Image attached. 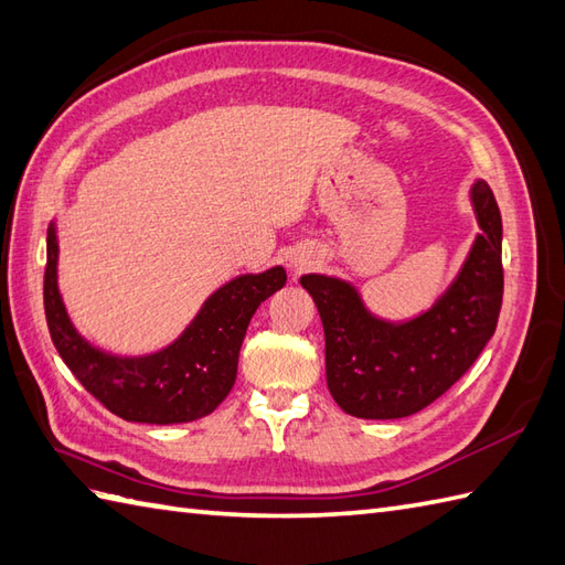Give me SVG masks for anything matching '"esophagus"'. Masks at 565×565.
<instances>
[{
	"label": "esophagus",
	"mask_w": 565,
	"mask_h": 565,
	"mask_svg": "<svg viewBox=\"0 0 565 565\" xmlns=\"http://www.w3.org/2000/svg\"><path fill=\"white\" fill-rule=\"evenodd\" d=\"M292 266H295V270H302L309 266V258H295Z\"/></svg>",
	"instance_id": "34e87169"
}]
</instances>
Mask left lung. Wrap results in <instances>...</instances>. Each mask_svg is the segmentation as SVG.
<instances>
[{"label": "left lung", "mask_w": 565, "mask_h": 565, "mask_svg": "<svg viewBox=\"0 0 565 565\" xmlns=\"http://www.w3.org/2000/svg\"><path fill=\"white\" fill-rule=\"evenodd\" d=\"M480 234L456 280L407 321L375 317L347 280L299 278L319 309L327 339V385L361 419H399L441 397L476 363L502 307V216L486 180L470 188Z\"/></svg>", "instance_id": "8db88e82"}]
</instances>
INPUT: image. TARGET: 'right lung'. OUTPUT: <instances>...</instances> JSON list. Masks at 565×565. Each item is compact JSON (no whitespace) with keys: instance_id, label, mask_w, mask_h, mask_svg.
<instances>
[{"instance_id":"right-lung-1","label":"right lung","mask_w":565,"mask_h":565,"mask_svg":"<svg viewBox=\"0 0 565 565\" xmlns=\"http://www.w3.org/2000/svg\"><path fill=\"white\" fill-rule=\"evenodd\" d=\"M43 307L57 353L89 395L126 422L182 424L214 412L234 387L238 351L250 317L278 292L287 275L275 266L238 275L204 299L190 327L148 355H114L79 337L57 290V234L45 238Z\"/></svg>"}]
</instances>
